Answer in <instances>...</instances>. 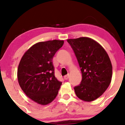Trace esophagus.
I'll return each instance as SVG.
<instances>
[{
  "mask_svg": "<svg viewBox=\"0 0 125 125\" xmlns=\"http://www.w3.org/2000/svg\"><path fill=\"white\" fill-rule=\"evenodd\" d=\"M64 79H65V80H67V79L69 78V75H65V76H64Z\"/></svg>",
  "mask_w": 125,
  "mask_h": 125,
  "instance_id": "1",
  "label": "esophagus"
}]
</instances>
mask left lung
I'll return each mask as SVG.
<instances>
[{
  "instance_id": "obj_1",
  "label": "left lung",
  "mask_w": 125,
  "mask_h": 125,
  "mask_svg": "<svg viewBox=\"0 0 125 125\" xmlns=\"http://www.w3.org/2000/svg\"><path fill=\"white\" fill-rule=\"evenodd\" d=\"M80 68L82 79L74 88L80 100L92 101L106 91L112 77V65L108 54L98 43L89 37L68 39Z\"/></svg>"
}]
</instances>
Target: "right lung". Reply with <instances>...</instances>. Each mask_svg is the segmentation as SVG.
<instances>
[{"label": "right lung", "mask_w": 125, "mask_h": 125, "mask_svg": "<svg viewBox=\"0 0 125 125\" xmlns=\"http://www.w3.org/2000/svg\"><path fill=\"white\" fill-rule=\"evenodd\" d=\"M64 44L53 40L34 44L20 61L17 72L19 84L25 95L41 105L56 98L62 82L55 76L53 56Z\"/></svg>", "instance_id": "1"}]
</instances>
